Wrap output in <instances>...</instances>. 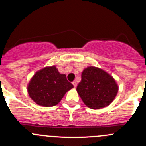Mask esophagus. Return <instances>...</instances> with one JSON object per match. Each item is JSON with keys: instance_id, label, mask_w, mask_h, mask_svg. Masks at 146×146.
I'll return each mask as SVG.
<instances>
[{"instance_id": "obj_1", "label": "esophagus", "mask_w": 146, "mask_h": 146, "mask_svg": "<svg viewBox=\"0 0 146 146\" xmlns=\"http://www.w3.org/2000/svg\"><path fill=\"white\" fill-rule=\"evenodd\" d=\"M73 86H74V88H76V86H77V82H76V81H73Z\"/></svg>"}]
</instances>
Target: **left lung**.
<instances>
[{
	"instance_id": "left-lung-1",
	"label": "left lung",
	"mask_w": 146,
	"mask_h": 146,
	"mask_svg": "<svg viewBox=\"0 0 146 146\" xmlns=\"http://www.w3.org/2000/svg\"><path fill=\"white\" fill-rule=\"evenodd\" d=\"M76 90L87 107L99 110L114 101L119 85L110 73L100 68L90 66L82 70Z\"/></svg>"
}]
</instances>
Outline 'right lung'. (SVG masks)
Returning a JSON list of instances; mask_svg holds the SVG:
<instances>
[{
    "mask_svg": "<svg viewBox=\"0 0 146 146\" xmlns=\"http://www.w3.org/2000/svg\"><path fill=\"white\" fill-rule=\"evenodd\" d=\"M73 88L66 75L60 73L56 66H51L37 70L28 82L27 89L29 96L36 104L48 107L58 104Z\"/></svg>",
    "mask_w": 146,
    "mask_h": 146,
    "instance_id": "obj_1",
    "label": "right lung"
}]
</instances>
